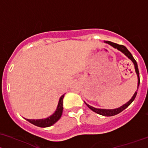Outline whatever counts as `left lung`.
<instances>
[{"label":"left lung","mask_w":148,"mask_h":148,"mask_svg":"<svg viewBox=\"0 0 148 148\" xmlns=\"http://www.w3.org/2000/svg\"><path fill=\"white\" fill-rule=\"evenodd\" d=\"M105 42H106V43H108L110 44V45H112V47H114L115 48H117L118 50H119L122 52V53H124L125 55L126 56H127V58H129L131 60H132V62H133L134 65H135V72H136L137 75H138V88H139V85H140V75H139V70H138V64H137V62L136 60H135V58H133V56H132V54L130 53V52L128 51V50L127 49V48H126L125 46H124V45H119V44H117V43H115V42H110V41H105ZM138 90H137L136 92H135V94L133 95V96H132V98L130 99V100H129L128 102H127L126 104L123 105V106H121L120 108H116V109H112V110H106V109H99V108H93L92 107V106H89V105L87 104L86 103H85V104L87 105V106H88V108H90V109L91 110H92L93 112H96L97 114H100V115H103V116H113V115H117V114L120 113V112H121L122 111L124 110L125 108H127L132 103V102L134 100H135V97H136L137 95V92H138Z\"/></svg>","instance_id":"obj_1"}]
</instances>
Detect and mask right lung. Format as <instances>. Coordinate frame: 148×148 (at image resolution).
Segmentation results:
<instances>
[{
    "label": "right lung",
    "instance_id": "add662e5",
    "mask_svg": "<svg viewBox=\"0 0 148 148\" xmlns=\"http://www.w3.org/2000/svg\"><path fill=\"white\" fill-rule=\"evenodd\" d=\"M64 95L60 97V100H59L58 106L57 109H56V112L51 115V116L48 117V118H45V119H40V120H29L25 119L28 120L29 123H32L34 125L38 126L40 127H50V126L53 125V124L56 123L61 117L62 113H63V99Z\"/></svg>",
    "mask_w": 148,
    "mask_h": 148
}]
</instances>
